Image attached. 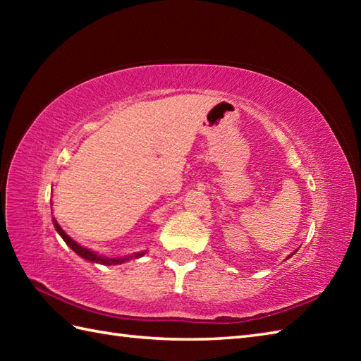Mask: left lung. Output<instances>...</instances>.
<instances>
[{
  "instance_id": "left-lung-1",
  "label": "left lung",
  "mask_w": 361,
  "mask_h": 361,
  "mask_svg": "<svg viewBox=\"0 0 361 361\" xmlns=\"http://www.w3.org/2000/svg\"><path fill=\"white\" fill-rule=\"evenodd\" d=\"M295 252H296V251H293V252H291V255H290L288 257H291V256H293V255H295ZM288 257H287V259H288Z\"/></svg>"
}]
</instances>
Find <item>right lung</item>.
<instances>
[{
    "mask_svg": "<svg viewBox=\"0 0 361 361\" xmlns=\"http://www.w3.org/2000/svg\"><path fill=\"white\" fill-rule=\"evenodd\" d=\"M52 224H54V228H56V231L65 240V243L68 245V247H70L75 252V255L80 256L82 259L88 260V262L101 264V265H118V264L128 262L130 259H137V257H142L145 255V251H137V252H133V255H127V256H122V257H106V256H102V255H97L96 251L82 247V245H79L78 242H74L71 237L63 231L62 226L57 224V220L54 219V217H52Z\"/></svg>",
    "mask_w": 361,
    "mask_h": 361,
    "instance_id": "right-lung-1",
    "label": "right lung"
}]
</instances>
